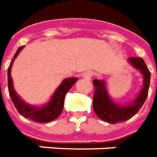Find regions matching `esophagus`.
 Masks as SVG:
<instances>
[{
    "mask_svg": "<svg viewBox=\"0 0 157 157\" xmlns=\"http://www.w3.org/2000/svg\"><path fill=\"white\" fill-rule=\"evenodd\" d=\"M94 73L91 71H88L84 73V75H83V78L85 79H87V80H90V78L93 76Z\"/></svg>",
    "mask_w": 157,
    "mask_h": 157,
    "instance_id": "1",
    "label": "esophagus"
}]
</instances>
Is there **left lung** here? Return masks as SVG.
I'll return each mask as SVG.
<instances>
[{"label":"left lung","mask_w":157,"mask_h":157,"mask_svg":"<svg viewBox=\"0 0 157 157\" xmlns=\"http://www.w3.org/2000/svg\"><path fill=\"white\" fill-rule=\"evenodd\" d=\"M128 61L143 75V87L139 96L126 105L115 103L108 95L104 80H93L95 91L93 96V109L100 119L110 124L125 121L137 113L146 101L148 96L151 72L142 58L130 57Z\"/></svg>","instance_id":"1"}]
</instances>
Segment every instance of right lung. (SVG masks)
<instances>
[{
  "label": "right lung",
  "instance_id": "obj_1",
  "mask_svg": "<svg viewBox=\"0 0 157 157\" xmlns=\"http://www.w3.org/2000/svg\"><path fill=\"white\" fill-rule=\"evenodd\" d=\"M23 47L24 46H21L19 49L17 50L12 61H10V66L8 67L7 75L9 95H10V99L13 102L15 107L17 108V111L25 118H29L30 120L34 121L36 122H50V121L56 119L61 115L63 111L65 96L68 92V90L72 87L75 82L78 80V78L71 77V78H67L63 80V82H61V85L58 86V88L55 91V93L52 96L51 101L46 105L38 107V106H34V105H31L25 103L14 90L13 82H12L11 75H10V70H11L14 60L18 56L19 52L22 50Z\"/></svg>",
  "mask_w": 157,
  "mask_h": 157
}]
</instances>
